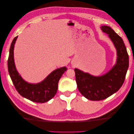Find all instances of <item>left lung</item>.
<instances>
[{
	"mask_svg": "<svg viewBox=\"0 0 134 134\" xmlns=\"http://www.w3.org/2000/svg\"><path fill=\"white\" fill-rule=\"evenodd\" d=\"M108 36L116 49L115 65L106 74L94 76L75 68L76 82L78 90L82 96L92 101L102 100L117 92L125 78L129 67V56L122 38L109 26L100 27Z\"/></svg>",
	"mask_w": 134,
	"mask_h": 134,
	"instance_id": "left-lung-1",
	"label": "left lung"
}]
</instances>
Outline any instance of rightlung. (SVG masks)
I'll list each match as a JSON object with an SVG mask.
<instances>
[{
    "instance_id": "right-lung-1",
    "label": "right lung",
    "mask_w": 134,
    "mask_h": 134,
    "mask_svg": "<svg viewBox=\"0 0 134 134\" xmlns=\"http://www.w3.org/2000/svg\"><path fill=\"white\" fill-rule=\"evenodd\" d=\"M18 36L15 37L10 45L8 60V72L15 88L23 97L36 103L47 102L55 96L59 81L66 71V67L58 68L52 72L44 80L37 84L25 81L16 70L14 62V49Z\"/></svg>"
}]
</instances>
